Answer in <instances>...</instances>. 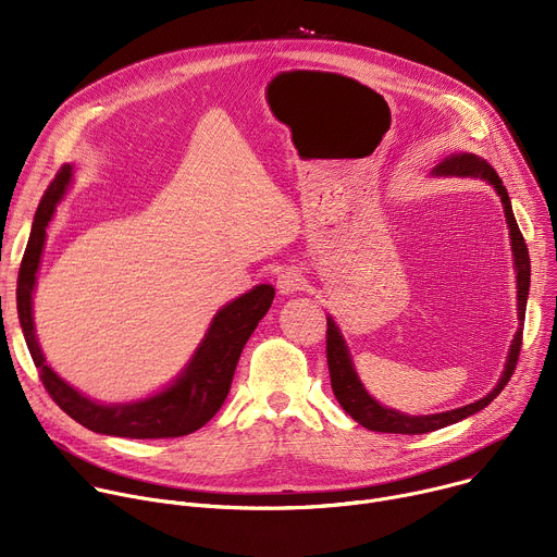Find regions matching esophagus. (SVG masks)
<instances>
[{
	"label": "esophagus",
	"instance_id": "1",
	"mask_svg": "<svg viewBox=\"0 0 557 557\" xmlns=\"http://www.w3.org/2000/svg\"><path fill=\"white\" fill-rule=\"evenodd\" d=\"M277 288L280 293L288 295V293H297L301 288H306V277L297 267H286L277 273Z\"/></svg>",
	"mask_w": 557,
	"mask_h": 557
}]
</instances>
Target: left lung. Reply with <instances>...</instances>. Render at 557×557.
I'll return each mask as SVG.
<instances>
[{"label":"left lung","mask_w":557,"mask_h":557,"mask_svg":"<svg viewBox=\"0 0 557 557\" xmlns=\"http://www.w3.org/2000/svg\"><path fill=\"white\" fill-rule=\"evenodd\" d=\"M434 176H462V178H483L490 181L494 185V189L498 191L503 207H505V218L509 224V235H511V251H513V264H516V280H518V320H520V329L511 342L509 348V357L505 363V370L500 374L498 385L479 399L475 404H469L465 408L458 410H449V412H441V414H428V417H408L396 410L383 408L381 404H376L372 396L363 389L346 342L337 329V324L333 322V317H329V331H326V359H329V370H331V385L333 392L337 396L339 406L363 428L372 430V432H387V434H428L441 428H447L451 423H458L471 414H475L479 410L487 408L496 396L503 392V387L509 383L518 357H520V346H522V326H524V310H527V295H529V280H531V262H529V251H527V243L518 228V222L513 218V209H511V200L507 189L503 187L500 176L496 174V170L483 161V158L473 156V153H454L449 158H445L443 163H438L432 172Z\"/></svg>","instance_id":"obj_1"}]
</instances>
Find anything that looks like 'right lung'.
Here are the masks:
<instances>
[{
  "label": "right lung",
  "instance_id": "right-lung-1",
  "mask_svg": "<svg viewBox=\"0 0 557 557\" xmlns=\"http://www.w3.org/2000/svg\"><path fill=\"white\" fill-rule=\"evenodd\" d=\"M70 176L72 168L63 165L57 172L54 181L48 185L35 213L30 240L17 277L20 324L30 357L39 370V379L46 392L52 396V401L70 419L97 434L123 438H176L191 434L200 430L207 421H211L222 408L237 359H240L243 348L256 331L258 322L271 308L275 288L271 284H260L243 297H237L220 308L189 366L161 394L149 396L145 401L119 406H101L97 401H90L88 396L70 387L46 363L33 324V288L46 243V226L57 209V202L65 194Z\"/></svg>",
  "mask_w": 557,
  "mask_h": 557
}]
</instances>
